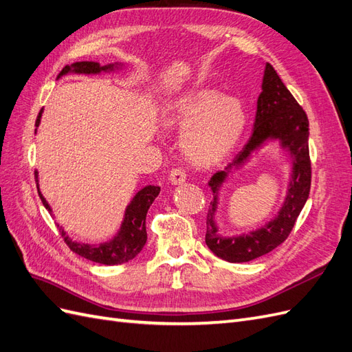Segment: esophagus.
Here are the masks:
<instances>
[{
    "instance_id": "esophagus-1",
    "label": "esophagus",
    "mask_w": 352,
    "mask_h": 352,
    "mask_svg": "<svg viewBox=\"0 0 352 352\" xmlns=\"http://www.w3.org/2000/svg\"><path fill=\"white\" fill-rule=\"evenodd\" d=\"M185 180H186L185 170H182V168H173L172 172H170V182H172L173 185L184 184Z\"/></svg>"
}]
</instances>
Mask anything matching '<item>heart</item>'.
Segmentation results:
<instances>
[{
  "label": "heart",
  "mask_w": 352,
  "mask_h": 352,
  "mask_svg": "<svg viewBox=\"0 0 352 352\" xmlns=\"http://www.w3.org/2000/svg\"><path fill=\"white\" fill-rule=\"evenodd\" d=\"M166 122L176 129H185L180 146L188 160L198 166H211L235 148L247 114L238 98L223 97L217 89L199 88L170 105Z\"/></svg>",
  "instance_id": "heart-1"
}]
</instances>
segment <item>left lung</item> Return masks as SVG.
Returning a JSON list of instances; mask_svg holds the SVG:
<instances>
[{
    "label": "left lung",
    "mask_w": 352,
    "mask_h": 352,
    "mask_svg": "<svg viewBox=\"0 0 352 352\" xmlns=\"http://www.w3.org/2000/svg\"><path fill=\"white\" fill-rule=\"evenodd\" d=\"M308 135L310 132L305 111L287 91L273 66L265 63L261 94L257 100V113L250 140L232 163L225 170H219L212 175L208 182L214 199L210 202L207 214L206 243L219 258L229 263H247L273 251L289 236L310 194L311 163L308 153ZM269 140H278L290 155L293 164L288 192L278 216L250 234L223 237L218 233L215 223L218 190L229 173L248 162L250 154Z\"/></svg>",
    "instance_id": "8db88e82"
}]
</instances>
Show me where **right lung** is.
<instances>
[{
    "label": "right lung",
    "instance_id": "add662e5",
    "mask_svg": "<svg viewBox=\"0 0 352 352\" xmlns=\"http://www.w3.org/2000/svg\"><path fill=\"white\" fill-rule=\"evenodd\" d=\"M122 67H123L122 63L100 66V63H95V61H78V63H73V65H70V66L63 67V70L58 74V78L65 76V74H69V73H76V74H100L102 72L109 73V72L120 70ZM41 116H42V110L39 111V114L36 117V123H35L36 127L41 123ZM35 179H36L38 194H39L42 204H44V207L50 211V214L54 217L50 204L47 202V199L42 197L41 190H39L38 172H35ZM158 194H160V186H154V185H148V186L142 188L141 190H138L136 195L129 202V206L126 207L124 217H123L119 232H117L116 235L107 242H102L98 245L74 242L69 238V235H66L65 229H63L60 225H57V226L60 228V233H61L63 239H65V242L67 243V247L73 252L80 255V257L91 260L94 263L105 264V265L122 264V263H126V261L135 258L136 255L142 251L144 245L146 242V228H145L146 212Z\"/></svg>",
    "mask_w": 352,
    "mask_h": 352
}]
</instances>
